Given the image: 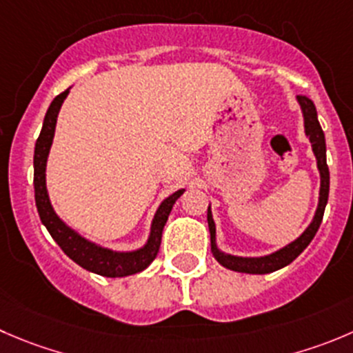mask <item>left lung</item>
<instances>
[{
  "label": "left lung",
  "instance_id": "left-lung-1",
  "mask_svg": "<svg viewBox=\"0 0 353 353\" xmlns=\"http://www.w3.org/2000/svg\"><path fill=\"white\" fill-rule=\"evenodd\" d=\"M299 103L300 107H302L303 121H305V134L309 136L310 143H312L314 155H316L317 167H319V172H321L319 205H317L314 221L310 222V225L303 231V234L300 236V238H296L295 241L290 243V245L285 246V248L278 250V252L271 253V255L248 259V256L228 255V253L221 252V250L217 248V245H215V224H214V219H212L210 207H208L207 221H208V229H210L212 253H214L215 260H217L221 265H224L225 269H231V271H236V272H246V274H269V272L278 271V269L292 263L293 260H295L296 256H299L300 253L309 246V243L312 241L317 229H319L321 222H323L324 208H326L327 194H330V169H327V163H326V139H324V132L323 129H321L319 121H317V112H316V105H314V101L310 100V98L299 94Z\"/></svg>",
  "mask_w": 353,
  "mask_h": 353
}]
</instances>
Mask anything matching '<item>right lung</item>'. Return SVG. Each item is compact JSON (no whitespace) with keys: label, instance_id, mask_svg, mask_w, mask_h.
<instances>
[{"label":"right lung","instance_id":"1","mask_svg":"<svg viewBox=\"0 0 353 353\" xmlns=\"http://www.w3.org/2000/svg\"><path fill=\"white\" fill-rule=\"evenodd\" d=\"M67 94L68 90L58 94L51 101L46 117H44L41 134L36 141V150H34V193H36V207L37 212H39L41 222L46 225L51 238L58 243V246L63 250L65 255L70 256L75 263H79L85 271L105 276V278H124V276L145 271L150 263L155 260L157 253H159L163 225L169 219L174 203L184 193V190L176 191V193L170 194L169 198L162 201L152 222V232H150L148 243L141 250H136V252L119 253L101 248V246H97L94 243H90L88 239L79 236L68 225H65L63 221L54 214L53 207L50 203V196H48L46 160L51 143H53L58 112H60V107L65 98H67Z\"/></svg>","mask_w":353,"mask_h":353}]
</instances>
